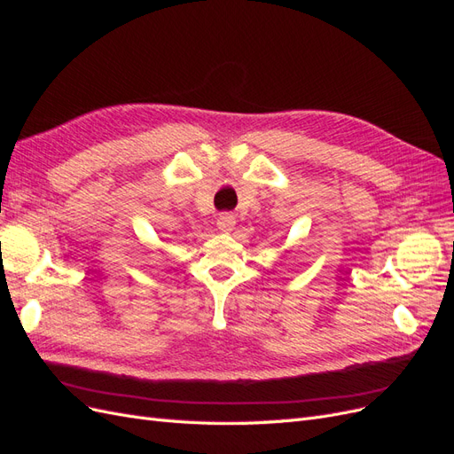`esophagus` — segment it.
I'll use <instances>...</instances> for the list:
<instances>
[{
    "label": "esophagus",
    "instance_id": "esophagus-1",
    "mask_svg": "<svg viewBox=\"0 0 454 454\" xmlns=\"http://www.w3.org/2000/svg\"><path fill=\"white\" fill-rule=\"evenodd\" d=\"M237 223V217L232 214H219L217 217V229L222 232H231Z\"/></svg>",
    "mask_w": 454,
    "mask_h": 454
}]
</instances>
